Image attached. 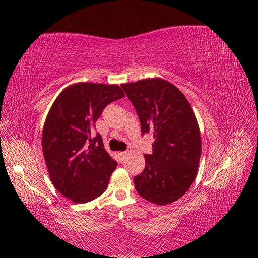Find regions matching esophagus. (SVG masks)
<instances>
[{
    "instance_id": "1",
    "label": "esophagus",
    "mask_w": 258,
    "mask_h": 258,
    "mask_svg": "<svg viewBox=\"0 0 258 258\" xmlns=\"http://www.w3.org/2000/svg\"><path fill=\"white\" fill-rule=\"evenodd\" d=\"M118 155H119L120 158H122V157H124L126 155V152H118Z\"/></svg>"
}]
</instances>
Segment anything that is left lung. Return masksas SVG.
Here are the masks:
<instances>
[{
  "label": "left lung",
  "instance_id": "left-lung-1",
  "mask_svg": "<svg viewBox=\"0 0 258 258\" xmlns=\"http://www.w3.org/2000/svg\"><path fill=\"white\" fill-rule=\"evenodd\" d=\"M140 117L142 133H152L153 153L134 177L138 193L151 203L167 205L180 199L193 184L202 141L195 114L185 95L163 79L122 84Z\"/></svg>",
  "mask_w": 258,
  "mask_h": 258
}]
</instances>
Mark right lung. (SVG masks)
<instances>
[{
  "instance_id": "add662e5",
  "label": "right lung",
  "mask_w": 258,
  "mask_h": 258,
  "mask_svg": "<svg viewBox=\"0 0 258 258\" xmlns=\"http://www.w3.org/2000/svg\"><path fill=\"white\" fill-rule=\"evenodd\" d=\"M124 95L118 85L81 82L59 93L47 114L42 151L48 175L54 187L73 203L102 195L117 166L94 131L107 104Z\"/></svg>"
}]
</instances>
